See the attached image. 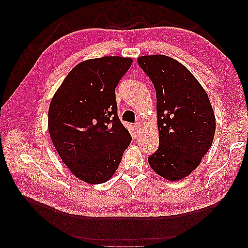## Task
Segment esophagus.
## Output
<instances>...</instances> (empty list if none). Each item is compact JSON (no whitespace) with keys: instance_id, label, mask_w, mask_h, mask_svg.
Here are the masks:
<instances>
[{"instance_id":"1","label":"esophagus","mask_w":248,"mask_h":248,"mask_svg":"<svg viewBox=\"0 0 248 248\" xmlns=\"http://www.w3.org/2000/svg\"><path fill=\"white\" fill-rule=\"evenodd\" d=\"M134 128H135L137 134H139L141 132V124L140 123H135L134 124Z\"/></svg>"}]
</instances>
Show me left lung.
Listing matches in <instances>:
<instances>
[{"mask_svg": "<svg viewBox=\"0 0 248 248\" xmlns=\"http://www.w3.org/2000/svg\"><path fill=\"white\" fill-rule=\"evenodd\" d=\"M156 92L158 149L148 157L151 169L168 181L190 175L210 149L216 119L201 84L184 64L166 55L137 58Z\"/></svg>", "mask_w": 248, "mask_h": 248, "instance_id": "left-lung-1", "label": "left lung"}]
</instances>
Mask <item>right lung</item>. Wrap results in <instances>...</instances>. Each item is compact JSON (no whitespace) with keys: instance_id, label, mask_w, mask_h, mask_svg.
<instances>
[{"instance_id":"obj_1","label":"right lung","mask_w":248,"mask_h":248,"mask_svg":"<svg viewBox=\"0 0 248 248\" xmlns=\"http://www.w3.org/2000/svg\"><path fill=\"white\" fill-rule=\"evenodd\" d=\"M131 57L104 56L76 65L57 89L48 110V131L63 163L78 179L110 180L131 135L117 114L115 89Z\"/></svg>"}]
</instances>
